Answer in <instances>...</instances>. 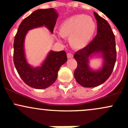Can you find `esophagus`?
<instances>
[{"label": "esophagus", "mask_w": 128, "mask_h": 128, "mask_svg": "<svg viewBox=\"0 0 128 128\" xmlns=\"http://www.w3.org/2000/svg\"><path fill=\"white\" fill-rule=\"evenodd\" d=\"M67 56H68V58H73V54L72 53V52H68V54H67Z\"/></svg>", "instance_id": "obj_1"}]
</instances>
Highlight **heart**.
I'll return each instance as SVG.
<instances>
[{
    "label": "heart",
    "mask_w": 128,
    "mask_h": 128,
    "mask_svg": "<svg viewBox=\"0 0 128 128\" xmlns=\"http://www.w3.org/2000/svg\"><path fill=\"white\" fill-rule=\"evenodd\" d=\"M96 27V24L92 17L86 15H77L64 20L59 30L62 36H69L72 46L79 48L88 43L95 34Z\"/></svg>",
    "instance_id": "b5f03b06"
}]
</instances>
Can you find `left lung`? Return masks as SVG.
I'll return each mask as SVG.
<instances>
[{"label":"left lung","instance_id":"left-lung-1","mask_svg":"<svg viewBox=\"0 0 128 128\" xmlns=\"http://www.w3.org/2000/svg\"><path fill=\"white\" fill-rule=\"evenodd\" d=\"M97 22V34L92 41L75 53L77 62L74 77L84 87H95L104 83L110 77L116 60L115 37L108 22L94 12ZM100 54L104 59L102 68L94 71L88 65L90 56Z\"/></svg>","mask_w":128,"mask_h":128}]
</instances>
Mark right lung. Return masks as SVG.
Listing matches in <instances>:
<instances>
[{"label": "right lung", "instance_id": "right-lung-1", "mask_svg": "<svg viewBox=\"0 0 128 128\" xmlns=\"http://www.w3.org/2000/svg\"><path fill=\"white\" fill-rule=\"evenodd\" d=\"M58 15L55 9H40L33 12L19 25L14 42V62L15 68L23 81L32 88L44 89L56 81L58 72L67 61L64 51H51L40 67L33 68L26 61L24 41L27 32L38 27L46 26L51 33L56 24Z\"/></svg>", "mask_w": 128, "mask_h": 128}]
</instances>
